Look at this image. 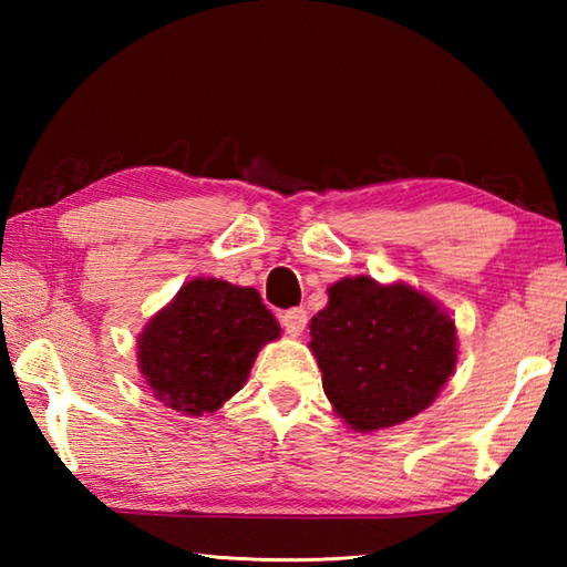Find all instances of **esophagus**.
Segmentation results:
<instances>
[{
  "label": "esophagus",
  "instance_id": "1",
  "mask_svg": "<svg viewBox=\"0 0 567 567\" xmlns=\"http://www.w3.org/2000/svg\"><path fill=\"white\" fill-rule=\"evenodd\" d=\"M280 322L287 334H302L307 324V310L305 307H292V310H285L280 315Z\"/></svg>",
  "mask_w": 567,
  "mask_h": 567
}]
</instances>
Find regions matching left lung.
<instances>
[{
  "mask_svg": "<svg viewBox=\"0 0 567 567\" xmlns=\"http://www.w3.org/2000/svg\"><path fill=\"white\" fill-rule=\"evenodd\" d=\"M324 395L360 433L392 427L435 400L455 370V322L408 285L344 277L310 322Z\"/></svg>",
  "mask_w": 567,
  "mask_h": 567,
  "instance_id": "obj_1",
  "label": "left lung"
}]
</instances>
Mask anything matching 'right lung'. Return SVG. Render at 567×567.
Listing matches in <instances>:
<instances>
[{
    "label": "right lung",
    "instance_id": "right-lung-1",
    "mask_svg": "<svg viewBox=\"0 0 567 567\" xmlns=\"http://www.w3.org/2000/svg\"><path fill=\"white\" fill-rule=\"evenodd\" d=\"M280 338L272 312L252 287L187 282L140 338V370L172 410L203 415L245 385L267 340Z\"/></svg>",
    "mask_w": 567,
    "mask_h": 567
}]
</instances>
